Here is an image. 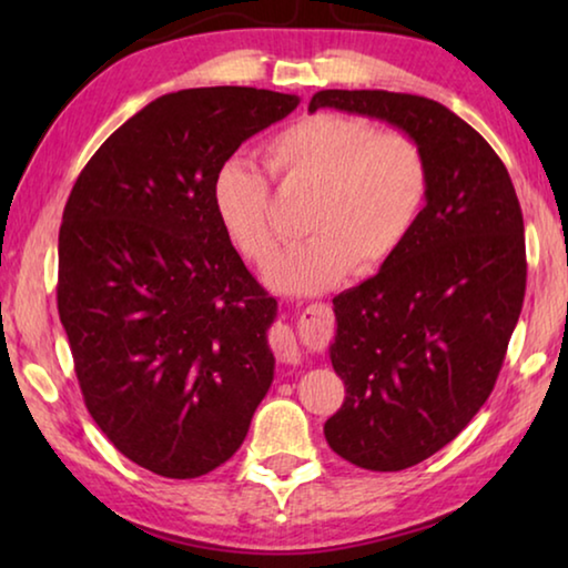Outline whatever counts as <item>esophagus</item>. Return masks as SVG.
<instances>
[{
    "instance_id": "esophagus-1",
    "label": "esophagus",
    "mask_w": 568,
    "mask_h": 568,
    "mask_svg": "<svg viewBox=\"0 0 568 568\" xmlns=\"http://www.w3.org/2000/svg\"><path fill=\"white\" fill-rule=\"evenodd\" d=\"M271 345L281 363H297L301 361V348H297L295 333L287 325H275L271 333Z\"/></svg>"
}]
</instances>
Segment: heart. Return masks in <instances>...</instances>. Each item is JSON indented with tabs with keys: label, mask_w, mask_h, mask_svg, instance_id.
<instances>
[{
	"label": "heart",
	"mask_w": 568,
	"mask_h": 568,
	"mask_svg": "<svg viewBox=\"0 0 568 568\" xmlns=\"http://www.w3.org/2000/svg\"><path fill=\"white\" fill-rule=\"evenodd\" d=\"M265 162L283 187L313 195L305 243L267 267V283L291 295H318L345 277L383 271L416 230L430 192V168L408 132H378L358 114L318 112L267 140ZM210 200L230 245L250 265H265L281 235L271 187L245 158L217 168Z\"/></svg>",
	"instance_id": "heart-1"
}]
</instances>
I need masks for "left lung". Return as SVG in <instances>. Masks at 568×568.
I'll use <instances>...</instances> for the list:
<instances>
[{
    "instance_id": "left-lung-1",
    "label": "left lung",
    "mask_w": 568,
    "mask_h": 568,
    "mask_svg": "<svg viewBox=\"0 0 568 568\" xmlns=\"http://www.w3.org/2000/svg\"><path fill=\"white\" fill-rule=\"evenodd\" d=\"M318 108L388 122L428 158V203L408 243L333 297L345 400L325 440L361 468L403 470L450 444L491 396L526 293L521 205L494 148L440 102L321 90L307 104Z\"/></svg>"
}]
</instances>
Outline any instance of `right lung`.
Wrapping results in <instances>:
<instances>
[{
  "label": "right lung",
  "mask_w": 568,
  "mask_h": 568,
  "mask_svg": "<svg viewBox=\"0 0 568 568\" xmlns=\"http://www.w3.org/2000/svg\"><path fill=\"white\" fill-rule=\"evenodd\" d=\"M295 94H162L77 178L60 227L57 307L84 406L134 464L197 478L235 454L273 383L277 313L220 227L210 187Z\"/></svg>",
  "instance_id": "1"
}]
</instances>
